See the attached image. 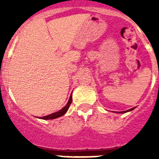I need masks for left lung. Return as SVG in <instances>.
<instances>
[{
	"instance_id": "obj_1",
	"label": "left lung",
	"mask_w": 159,
	"mask_h": 159,
	"mask_svg": "<svg viewBox=\"0 0 159 159\" xmlns=\"http://www.w3.org/2000/svg\"><path fill=\"white\" fill-rule=\"evenodd\" d=\"M132 110H134V108L130 109V110H129V111H132ZM122 112H127V111H122Z\"/></svg>"
}]
</instances>
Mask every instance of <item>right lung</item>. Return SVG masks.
I'll return each instance as SVG.
<instances>
[{
	"label": "right lung",
	"instance_id": "obj_1",
	"mask_svg": "<svg viewBox=\"0 0 159 159\" xmlns=\"http://www.w3.org/2000/svg\"><path fill=\"white\" fill-rule=\"evenodd\" d=\"M72 103V95H71V97H70L69 100H68V102H67V104L62 109V110H60L59 111H57V112H55V113L51 114V115H48V116H43L41 119H43V120H52V119H56V118H58L60 116H63L67 111L68 110L69 108L70 105Z\"/></svg>",
	"mask_w": 159,
	"mask_h": 159
}]
</instances>
